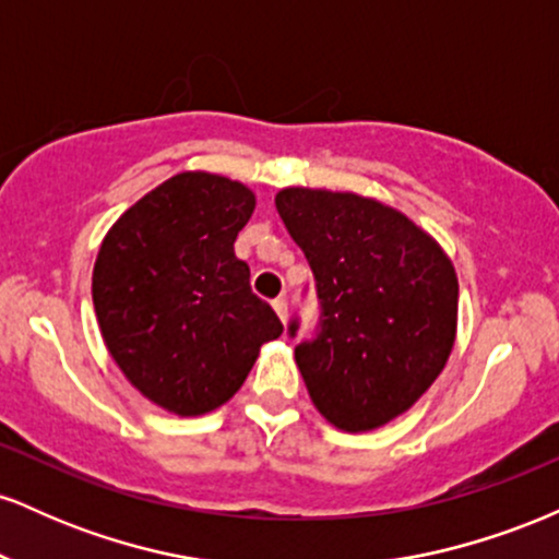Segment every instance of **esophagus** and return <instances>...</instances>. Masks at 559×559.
Listing matches in <instances>:
<instances>
[{"mask_svg": "<svg viewBox=\"0 0 559 559\" xmlns=\"http://www.w3.org/2000/svg\"><path fill=\"white\" fill-rule=\"evenodd\" d=\"M273 310H275V316H278L281 320H284L286 323V318H288V307H286V299L281 297V299H273Z\"/></svg>", "mask_w": 559, "mask_h": 559, "instance_id": "34e87169", "label": "esophagus"}]
</instances>
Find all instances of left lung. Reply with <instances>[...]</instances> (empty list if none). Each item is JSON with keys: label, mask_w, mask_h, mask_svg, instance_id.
Segmentation results:
<instances>
[{"label": "left lung", "mask_w": 559, "mask_h": 559, "mask_svg": "<svg viewBox=\"0 0 559 559\" xmlns=\"http://www.w3.org/2000/svg\"><path fill=\"white\" fill-rule=\"evenodd\" d=\"M275 210L316 273L323 310L318 336L294 352L312 404L338 431L386 426L452 355V260L428 230L373 197L288 186Z\"/></svg>", "instance_id": "obj_1"}]
</instances>
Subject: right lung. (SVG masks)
I'll return each mask as SVG.
<instances>
[{
	"instance_id": "add662e5",
	"label": "right lung",
	"mask_w": 559,
	"mask_h": 559,
	"mask_svg": "<svg viewBox=\"0 0 559 559\" xmlns=\"http://www.w3.org/2000/svg\"><path fill=\"white\" fill-rule=\"evenodd\" d=\"M254 204L241 181L183 170L131 204L96 254L94 312L112 360L181 418L226 404L284 333L234 252Z\"/></svg>"
}]
</instances>
